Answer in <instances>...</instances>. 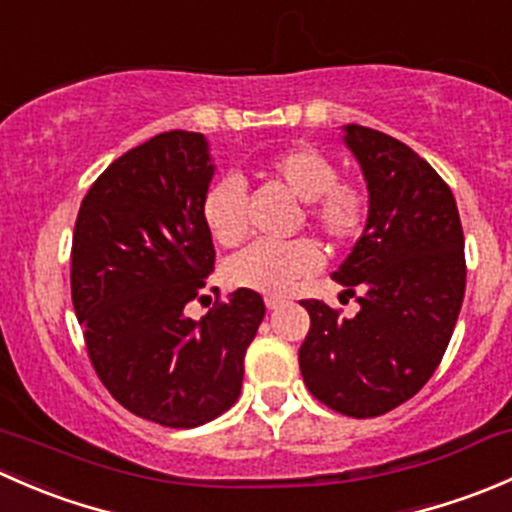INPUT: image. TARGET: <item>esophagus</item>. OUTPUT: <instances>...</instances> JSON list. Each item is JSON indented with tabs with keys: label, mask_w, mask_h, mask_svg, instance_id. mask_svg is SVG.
<instances>
[{
	"label": "esophagus",
	"mask_w": 512,
	"mask_h": 512,
	"mask_svg": "<svg viewBox=\"0 0 512 512\" xmlns=\"http://www.w3.org/2000/svg\"><path fill=\"white\" fill-rule=\"evenodd\" d=\"M265 304H267V309H280L285 302H282L280 297H272L270 294V297H265Z\"/></svg>",
	"instance_id": "obj_1"
}]
</instances>
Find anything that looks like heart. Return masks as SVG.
Masks as SVG:
<instances>
[{"mask_svg": "<svg viewBox=\"0 0 512 512\" xmlns=\"http://www.w3.org/2000/svg\"><path fill=\"white\" fill-rule=\"evenodd\" d=\"M262 173L304 203V220L332 242L352 240L364 225L366 200L352 183L337 180L334 160L312 146H294L265 160ZM203 223L218 245L232 247L245 237V188L237 178L215 180L203 198ZM322 262L312 240L255 242L225 262L232 287L282 294Z\"/></svg>", "mask_w": 512, "mask_h": 512, "instance_id": "1", "label": "heart"}]
</instances>
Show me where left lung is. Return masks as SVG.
Masks as SVG:
<instances>
[{"label":"left lung","instance_id":"1","mask_svg":"<svg viewBox=\"0 0 512 512\" xmlns=\"http://www.w3.org/2000/svg\"><path fill=\"white\" fill-rule=\"evenodd\" d=\"M369 190L361 237L332 280L359 292L356 317L304 299L309 334L299 371L322 404L371 418L396 409L431 379L451 342L466 292L456 198L406 143L364 126L342 128Z\"/></svg>","mask_w":512,"mask_h":512}]
</instances>
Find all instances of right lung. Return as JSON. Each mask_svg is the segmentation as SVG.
Segmentation results:
<instances>
[{"label":"right lung","instance_id":"add662e5","mask_svg":"<svg viewBox=\"0 0 512 512\" xmlns=\"http://www.w3.org/2000/svg\"><path fill=\"white\" fill-rule=\"evenodd\" d=\"M213 175L203 133H160L98 175L74 227L71 299L98 379L123 409L168 428L235 404L265 317L260 294L242 287L185 317L215 262L203 223Z\"/></svg>","mask_w":512,"mask_h":512}]
</instances>
